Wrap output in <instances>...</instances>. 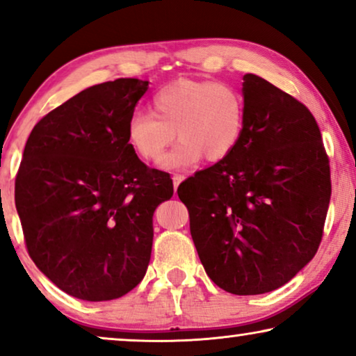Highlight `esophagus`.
I'll list each match as a JSON object with an SVG mask.
<instances>
[{
  "instance_id": "1",
  "label": "esophagus",
  "mask_w": 356,
  "mask_h": 356,
  "mask_svg": "<svg viewBox=\"0 0 356 356\" xmlns=\"http://www.w3.org/2000/svg\"><path fill=\"white\" fill-rule=\"evenodd\" d=\"M183 179H184V175H179V173H175V175H173V188H175V193H177L179 183H181Z\"/></svg>"
}]
</instances>
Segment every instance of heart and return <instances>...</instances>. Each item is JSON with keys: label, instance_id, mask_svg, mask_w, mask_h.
<instances>
[{"label": "heart", "instance_id": "heart-1", "mask_svg": "<svg viewBox=\"0 0 356 356\" xmlns=\"http://www.w3.org/2000/svg\"><path fill=\"white\" fill-rule=\"evenodd\" d=\"M154 115L134 113L126 124V139L136 155L157 162L165 170L193 167L202 157L209 162L227 159L245 133L246 104L241 92L227 82L178 79L152 97Z\"/></svg>", "mask_w": 356, "mask_h": 356}]
</instances>
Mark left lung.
<instances>
[{
    "label": "left lung",
    "mask_w": 356,
    "mask_h": 356,
    "mask_svg": "<svg viewBox=\"0 0 356 356\" xmlns=\"http://www.w3.org/2000/svg\"><path fill=\"white\" fill-rule=\"evenodd\" d=\"M240 144L178 188L207 275L233 295L293 279L318 251L330 201L319 126L306 106L256 74L243 76Z\"/></svg>",
    "instance_id": "1"
}]
</instances>
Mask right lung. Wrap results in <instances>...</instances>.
<instances>
[{"mask_svg":"<svg viewBox=\"0 0 356 356\" xmlns=\"http://www.w3.org/2000/svg\"><path fill=\"white\" fill-rule=\"evenodd\" d=\"M147 81L92 86L43 116L16 177L29 256L67 295L120 298L144 279L152 217L173 196L168 173L140 162L126 124Z\"/></svg>","mask_w":356,"mask_h":356,"instance_id":"add662e5","label":"right lung"}]
</instances>
